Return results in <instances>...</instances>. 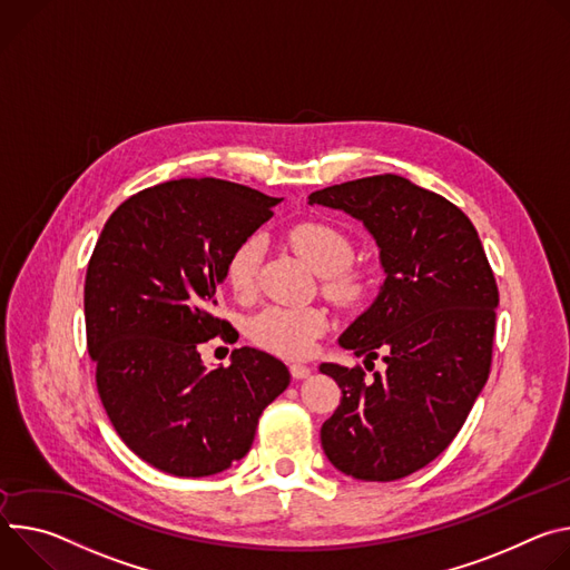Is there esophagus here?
I'll return each mask as SVG.
<instances>
[{
	"label": "esophagus",
	"instance_id": "34e87169",
	"mask_svg": "<svg viewBox=\"0 0 570 570\" xmlns=\"http://www.w3.org/2000/svg\"><path fill=\"white\" fill-rule=\"evenodd\" d=\"M289 371H292V377H296V381H303V377H307L312 373V368L307 364H298V362H294L289 366Z\"/></svg>",
	"mask_w": 570,
	"mask_h": 570
}]
</instances>
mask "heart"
Listing matches in <instances>:
<instances>
[{
  "label": "heart",
  "instance_id": "obj_1",
  "mask_svg": "<svg viewBox=\"0 0 570 570\" xmlns=\"http://www.w3.org/2000/svg\"><path fill=\"white\" fill-rule=\"evenodd\" d=\"M287 239L314 272L320 276H326L324 292L331 298L348 303L362 294V274L348 267L355 256V246L348 233L328 222L312 219L292 226ZM258 256V237H246L230 250L224 274L226 283L235 294L248 296L253 287H256ZM324 331L326 314L317 307L269 305L248 322V337L253 342L285 357L307 355Z\"/></svg>",
  "mask_w": 570,
  "mask_h": 570
}]
</instances>
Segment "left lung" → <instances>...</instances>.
Segmentation results:
<instances>
[{
    "instance_id": "left-lung-1",
    "label": "left lung",
    "mask_w": 570,
    "mask_h": 570,
    "mask_svg": "<svg viewBox=\"0 0 570 570\" xmlns=\"http://www.w3.org/2000/svg\"><path fill=\"white\" fill-rule=\"evenodd\" d=\"M309 204L360 219L387 274L373 305L340 344L387 371L322 364L342 390L322 425L331 464L364 482L401 480L444 453L489 371L498 285L471 219L449 199L396 174L317 189Z\"/></svg>"
}]
</instances>
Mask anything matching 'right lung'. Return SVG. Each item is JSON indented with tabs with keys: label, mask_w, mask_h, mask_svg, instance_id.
<instances>
[{
	"label": "right lung",
	"mask_w": 570,
	"mask_h": 570,
	"mask_svg": "<svg viewBox=\"0 0 570 570\" xmlns=\"http://www.w3.org/2000/svg\"><path fill=\"white\" fill-rule=\"evenodd\" d=\"M281 199L222 178L167 180L126 199L88 263L83 307L101 405L140 460L206 478L242 460L289 368L258 348L206 368L199 346L237 342L215 317L226 258Z\"/></svg>",
	"instance_id": "add662e5"
}]
</instances>
